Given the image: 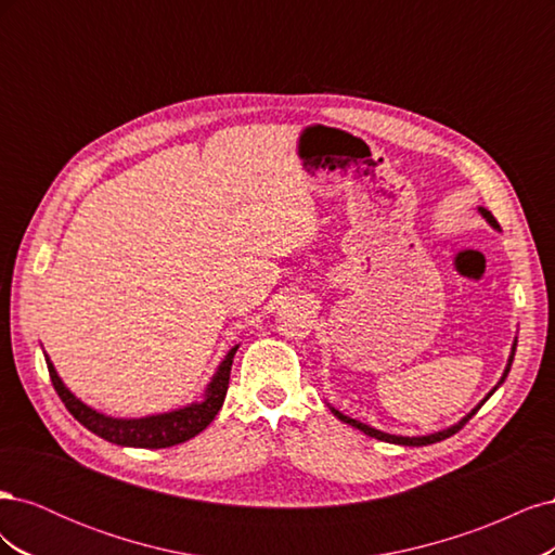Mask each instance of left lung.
Masks as SVG:
<instances>
[{
  "label": "left lung",
  "instance_id": "8db88e82",
  "mask_svg": "<svg viewBox=\"0 0 555 555\" xmlns=\"http://www.w3.org/2000/svg\"><path fill=\"white\" fill-rule=\"evenodd\" d=\"M479 212H481V217L486 222H489L493 229H498L500 231V224L495 222V217L491 215V210H486V208H477ZM516 338H514V345H512V354H509V359H507V365H505V373H502V377H500V382L493 386V389L486 393V398L479 402V405L475 408V410H469L459 424H453V426H449V428H444V430H435V433H428V435H414V438H408V435H391V433H384V430H377V428H373V426H367V424H361V422H357V418H351V416H347V414H343V412H338L335 408H331L328 405V410L340 418V422H345V424H349V426H354V428H359L361 433H365V435H371V438H375V440H382V442H391V444H402V447H426V444H435V442H440V440H447V438H451L453 433H459L469 418H473L475 414H477V410L483 405L486 400H489L500 386H502V382L507 379V375H509V367H512V361H514V354H516Z\"/></svg>",
  "mask_w": 555,
  "mask_h": 555
}]
</instances>
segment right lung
I'll use <instances>...</instances> for the list:
<instances>
[{
    "mask_svg": "<svg viewBox=\"0 0 555 555\" xmlns=\"http://www.w3.org/2000/svg\"><path fill=\"white\" fill-rule=\"evenodd\" d=\"M236 351H238V345L231 347L227 351V357L222 359V363L217 365V371L204 391V400L190 402V405L171 410V412L150 414V416H141V418H115V416L92 410L90 405H86V402L78 400L69 389H66L64 382L60 379V375L55 371L53 361L48 359V354H46V363H48L50 379H53L55 391L62 398L66 410H69L74 414V418H78V422L88 430H92L94 435H99V438H104V440H108L113 444H120V447L166 449V447L192 440L194 435L208 428L215 414L222 410V402H224L227 389H229L231 363H233V357H236Z\"/></svg>",
    "mask_w": 555,
    "mask_h": 555,
    "instance_id": "obj_1",
    "label": "right lung"
}]
</instances>
